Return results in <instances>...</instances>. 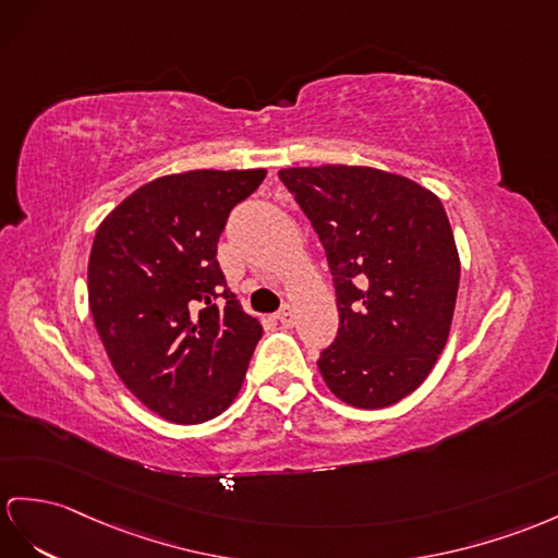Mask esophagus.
I'll return each mask as SVG.
<instances>
[{"label": "esophagus", "mask_w": 558, "mask_h": 558, "mask_svg": "<svg viewBox=\"0 0 558 558\" xmlns=\"http://www.w3.org/2000/svg\"><path fill=\"white\" fill-rule=\"evenodd\" d=\"M277 319H279L283 326H293V324H295L293 307H291V305H283V307L277 312Z\"/></svg>", "instance_id": "1"}]
</instances>
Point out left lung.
Wrapping results in <instances>:
<instances>
[{
    "label": "left lung",
    "mask_w": 558,
    "mask_h": 558,
    "mask_svg": "<svg viewBox=\"0 0 558 558\" xmlns=\"http://www.w3.org/2000/svg\"><path fill=\"white\" fill-rule=\"evenodd\" d=\"M329 263L338 333L317 360L336 398L381 410L416 390L447 343L459 255L442 203L374 168L279 170Z\"/></svg>",
    "instance_id": "1"
}]
</instances>
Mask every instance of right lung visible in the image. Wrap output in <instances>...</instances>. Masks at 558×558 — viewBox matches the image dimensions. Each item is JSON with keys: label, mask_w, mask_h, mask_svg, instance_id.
Listing matches in <instances>:
<instances>
[{"label": "right lung", "mask_w": 558, "mask_h": 558, "mask_svg": "<svg viewBox=\"0 0 558 558\" xmlns=\"http://www.w3.org/2000/svg\"><path fill=\"white\" fill-rule=\"evenodd\" d=\"M265 174L160 177L122 201L94 236L89 307L108 360L134 398L174 424L222 414L263 338L227 289L217 241Z\"/></svg>", "instance_id": "obj_1"}]
</instances>
